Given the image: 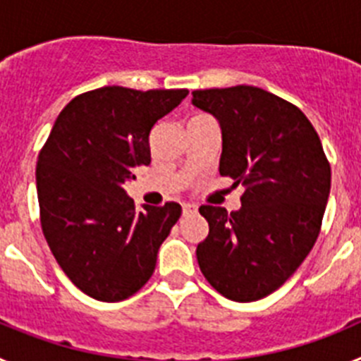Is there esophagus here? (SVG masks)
<instances>
[{"label":"esophagus","mask_w":361,"mask_h":361,"mask_svg":"<svg viewBox=\"0 0 361 361\" xmlns=\"http://www.w3.org/2000/svg\"><path fill=\"white\" fill-rule=\"evenodd\" d=\"M197 209H199V208H197L195 204H183V215H184V216L195 215Z\"/></svg>","instance_id":"obj_1"}]
</instances>
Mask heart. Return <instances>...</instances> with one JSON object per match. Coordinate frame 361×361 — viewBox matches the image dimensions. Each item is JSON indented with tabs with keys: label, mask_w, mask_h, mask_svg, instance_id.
Wrapping results in <instances>:
<instances>
[{
	"label": "heart",
	"mask_w": 361,
	"mask_h": 361,
	"mask_svg": "<svg viewBox=\"0 0 361 361\" xmlns=\"http://www.w3.org/2000/svg\"><path fill=\"white\" fill-rule=\"evenodd\" d=\"M204 117H206V116H195V117H191V119H190V123H191V121H199V119H204Z\"/></svg>",
	"instance_id": "obj_1"
}]
</instances>
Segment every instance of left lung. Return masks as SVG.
<instances>
[{
  "label": "left lung",
  "mask_w": 361,
  "mask_h": 361,
  "mask_svg": "<svg viewBox=\"0 0 361 361\" xmlns=\"http://www.w3.org/2000/svg\"><path fill=\"white\" fill-rule=\"evenodd\" d=\"M191 103L222 130L219 171L242 184V208L200 206L209 235L197 245L202 275L222 296L255 302L304 262L320 235L331 166L304 111L257 86L195 90Z\"/></svg>",
  "instance_id": "1"
}]
</instances>
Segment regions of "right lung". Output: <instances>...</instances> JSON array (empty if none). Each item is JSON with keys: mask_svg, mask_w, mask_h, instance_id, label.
<instances>
[{"mask_svg": "<svg viewBox=\"0 0 361 361\" xmlns=\"http://www.w3.org/2000/svg\"><path fill=\"white\" fill-rule=\"evenodd\" d=\"M186 95V88L85 92L63 108L41 148V229L65 275L92 298L121 302L135 295L180 216L177 202L137 212L123 186L152 161L153 124Z\"/></svg>", "mask_w": 361, "mask_h": 361, "instance_id": "obj_1", "label": "right lung"}]
</instances>
